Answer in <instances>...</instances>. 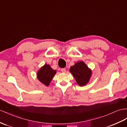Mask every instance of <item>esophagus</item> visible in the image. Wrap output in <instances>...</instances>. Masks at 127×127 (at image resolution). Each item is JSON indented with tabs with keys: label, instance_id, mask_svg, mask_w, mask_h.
I'll return each mask as SVG.
<instances>
[{
	"label": "esophagus",
	"instance_id": "obj_1",
	"mask_svg": "<svg viewBox=\"0 0 127 127\" xmlns=\"http://www.w3.org/2000/svg\"><path fill=\"white\" fill-rule=\"evenodd\" d=\"M61 72L62 73H65L66 72V70L65 68H62V69H61Z\"/></svg>",
	"mask_w": 127,
	"mask_h": 127
}]
</instances>
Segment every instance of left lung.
I'll list each match as a JSON object with an SVG mask.
<instances>
[{"mask_svg":"<svg viewBox=\"0 0 127 127\" xmlns=\"http://www.w3.org/2000/svg\"><path fill=\"white\" fill-rule=\"evenodd\" d=\"M69 71L80 86H85L89 82L92 73L91 69L83 61L76 63L70 67Z\"/></svg>","mask_w":127,"mask_h":127,"instance_id":"obj_1","label":"left lung"}]
</instances>
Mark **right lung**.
Segmentation results:
<instances>
[{
    "mask_svg": "<svg viewBox=\"0 0 127 127\" xmlns=\"http://www.w3.org/2000/svg\"><path fill=\"white\" fill-rule=\"evenodd\" d=\"M56 73V70H53L49 64H45L38 70L37 78L40 82L46 86H48Z\"/></svg>",
    "mask_w": 127,
    "mask_h": 127,
    "instance_id": "add662e5",
    "label": "right lung"
}]
</instances>
